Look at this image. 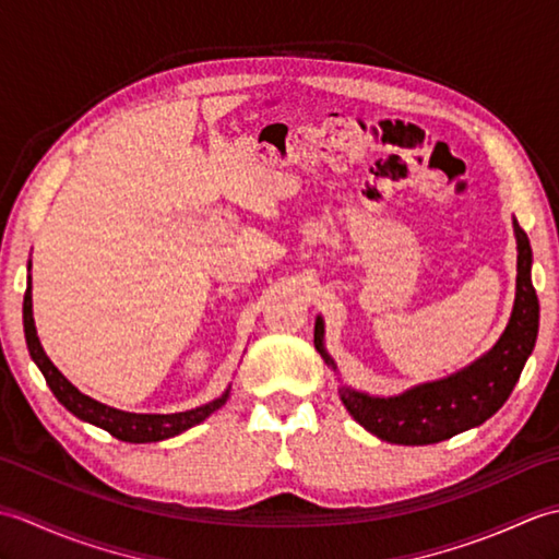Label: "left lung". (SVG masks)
Instances as JSON below:
<instances>
[{"instance_id":"1","label":"left lung","mask_w":559,"mask_h":559,"mask_svg":"<svg viewBox=\"0 0 559 559\" xmlns=\"http://www.w3.org/2000/svg\"><path fill=\"white\" fill-rule=\"evenodd\" d=\"M516 298L504 334L476 362L437 382L418 384L399 396H370L341 386L343 406L367 432L391 444H437L483 425L504 406L538 338L540 305L531 281L533 252L528 235L514 218ZM314 348L329 367L336 365L324 348V322H314Z\"/></svg>"}]
</instances>
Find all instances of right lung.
<instances>
[{"mask_svg": "<svg viewBox=\"0 0 559 559\" xmlns=\"http://www.w3.org/2000/svg\"><path fill=\"white\" fill-rule=\"evenodd\" d=\"M31 269V266H28ZM23 331H26V343H28V353L33 362L38 365V370L43 372L47 386L52 389V394L62 406L74 413L76 418L86 420L96 427H103L108 430L112 437L122 439V442H134V444H144V442H160V439H168L180 435L189 427L199 425L201 420H206L213 411H218L225 406V401L230 396V389H225V394L216 401L206 403V406H199L192 411H182V413H170V415H158V413H127V411H117L105 406V403L91 399L86 394L69 382V379L57 370L52 360L47 358L38 331H35L33 322V293H31V276H28V288L26 295H23Z\"/></svg>", "mask_w": 559, "mask_h": 559, "instance_id": "1", "label": "right lung"}]
</instances>
